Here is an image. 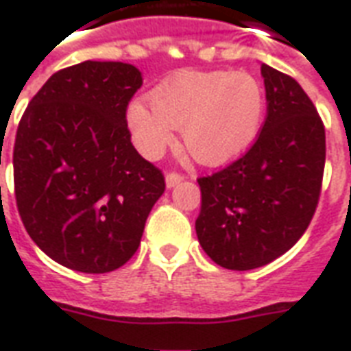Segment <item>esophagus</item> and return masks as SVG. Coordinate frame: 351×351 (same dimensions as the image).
Returning <instances> with one entry per match:
<instances>
[{
	"label": "esophagus",
	"mask_w": 351,
	"mask_h": 351,
	"mask_svg": "<svg viewBox=\"0 0 351 351\" xmlns=\"http://www.w3.org/2000/svg\"><path fill=\"white\" fill-rule=\"evenodd\" d=\"M184 180V176L178 175V173H169V175L165 176V186L169 187H175L176 184H180V182Z\"/></svg>",
	"instance_id": "34e87169"
}]
</instances>
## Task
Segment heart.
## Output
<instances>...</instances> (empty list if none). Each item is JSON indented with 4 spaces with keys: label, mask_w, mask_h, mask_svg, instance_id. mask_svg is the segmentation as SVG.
Wrapping results in <instances>:
<instances>
[{
    "label": "heart",
    "mask_w": 351,
    "mask_h": 351,
    "mask_svg": "<svg viewBox=\"0 0 351 351\" xmlns=\"http://www.w3.org/2000/svg\"><path fill=\"white\" fill-rule=\"evenodd\" d=\"M132 101L127 127L143 156L158 158L180 127L182 145L204 165L239 158L258 136L266 109L255 76L231 71H180Z\"/></svg>",
    "instance_id": "1"
}]
</instances>
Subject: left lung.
I'll return each instance as SVG.
<instances>
[{
	"label": "left lung",
	"mask_w": 351,
	"mask_h": 351,
	"mask_svg": "<svg viewBox=\"0 0 351 351\" xmlns=\"http://www.w3.org/2000/svg\"><path fill=\"white\" fill-rule=\"evenodd\" d=\"M267 117L247 153L198 178L195 222L202 250L219 266H266L302 237L315 213L326 160L324 125L293 78L262 63Z\"/></svg>",
	"instance_id": "obj_1"
}]
</instances>
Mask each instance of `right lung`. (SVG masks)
I'll use <instances>...</instances> for the list:
<instances>
[{"mask_svg": "<svg viewBox=\"0 0 351 351\" xmlns=\"http://www.w3.org/2000/svg\"><path fill=\"white\" fill-rule=\"evenodd\" d=\"M142 73L87 60L30 100L14 143V189L30 239L58 264L107 273L138 250L164 175L131 143L125 111Z\"/></svg>", "mask_w": 351, "mask_h": 351, "instance_id": "add662e5", "label": "right lung"}]
</instances>
